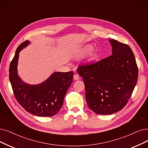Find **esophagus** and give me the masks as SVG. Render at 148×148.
<instances>
[{
  "mask_svg": "<svg viewBox=\"0 0 148 148\" xmlns=\"http://www.w3.org/2000/svg\"><path fill=\"white\" fill-rule=\"evenodd\" d=\"M73 79H74V80H79V76L78 75H74Z\"/></svg>",
  "mask_w": 148,
  "mask_h": 148,
  "instance_id": "esophagus-1",
  "label": "esophagus"
}]
</instances>
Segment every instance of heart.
<instances>
[{"mask_svg": "<svg viewBox=\"0 0 148 148\" xmlns=\"http://www.w3.org/2000/svg\"><path fill=\"white\" fill-rule=\"evenodd\" d=\"M86 52H88V51H90V55H92L93 54V50H92V47L90 45H88L86 47Z\"/></svg>", "mask_w": 148, "mask_h": 148, "instance_id": "heart-1", "label": "heart"}]
</instances>
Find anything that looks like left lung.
<instances>
[{"label": "left lung", "mask_w": 148, "mask_h": 148, "mask_svg": "<svg viewBox=\"0 0 148 148\" xmlns=\"http://www.w3.org/2000/svg\"><path fill=\"white\" fill-rule=\"evenodd\" d=\"M109 40L112 47L111 56L77 69L85 85L87 105L99 115L121 110L138 79V67L130 47L115 39Z\"/></svg>", "instance_id": "left-lung-1"}]
</instances>
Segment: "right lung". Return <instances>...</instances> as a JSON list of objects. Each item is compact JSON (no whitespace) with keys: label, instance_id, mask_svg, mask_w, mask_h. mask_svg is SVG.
Returning <instances> with one entry per match:
<instances>
[{"label":"right lung","instance_id":"right-lung-1","mask_svg":"<svg viewBox=\"0 0 148 148\" xmlns=\"http://www.w3.org/2000/svg\"><path fill=\"white\" fill-rule=\"evenodd\" d=\"M29 43V40H26L17 47L10 63L9 78L11 87L17 102L29 114L38 116H52L62 107L65 95L72 83L73 72H55L41 83H26L18 75L17 64L20 51Z\"/></svg>","mask_w":148,"mask_h":148}]
</instances>
